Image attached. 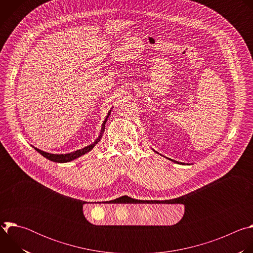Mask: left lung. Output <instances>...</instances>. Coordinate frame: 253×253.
<instances>
[{
  "mask_svg": "<svg viewBox=\"0 0 253 253\" xmlns=\"http://www.w3.org/2000/svg\"><path fill=\"white\" fill-rule=\"evenodd\" d=\"M171 161H174V160H172V159H170ZM174 162H176V163H178L179 164V162H177V161H174ZM180 164H183V163H180Z\"/></svg>",
  "mask_w": 253,
  "mask_h": 253,
  "instance_id": "obj_1",
  "label": "left lung"
}]
</instances>
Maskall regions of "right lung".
<instances>
[{
  "mask_svg": "<svg viewBox=\"0 0 253 253\" xmlns=\"http://www.w3.org/2000/svg\"><path fill=\"white\" fill-rule=\"evenodd\" d=\"M109 115H110V112H109V114H108L107 118L109 117ZM107 118L105 119V121H104L103 124H102V131H101V134H102V132H103L104 129H105V123H106V121H107ZM100 139H101V135L99 136V138H98L94 143L91 144V145H89V146H87V147H85V148H83V149H80V150H77V151H74V152L68 153V154H60V155H59V154H51V153H47V152H44V151H42V150H40V149L35 148V147H34V148H35L36 150H37L41 155H43L45 158H47V159H49V160H51V161H53V162L64 163V162H69V161L74 160V159H76V158H78V157L84 155L85 153L89 152L91 149H93V147L100 141Z\"/></svg>",
  "mask_w": 253,
  "mask_h": 253,
  "instance_id": "obj_1",
  "label": "right lung"
}]
</instances>
